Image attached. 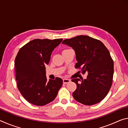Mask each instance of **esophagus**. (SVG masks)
<instances>
[{
	"label": "esophagus",
	"mask_w": 128,
	"mask_h": 128,
	"mask_svg": "<svg viewBox=\"0 0 128 128\" xmlns=\"http://www.w3.org/2000/svg\"><path fill=\"white\" fill-rule=\"evenodd\" d=\"M69 82H70V80L66 79V78L63 79V83L64 84H68V83H69Z\"/></svg>",
	"instance_id": "obj_1"
}]
</instances>
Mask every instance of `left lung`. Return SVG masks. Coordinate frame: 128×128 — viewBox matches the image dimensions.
Segmentation results:
<instances>
[{"label": "left lung", "instance_id": "left-lung-1", "mask_svg": "<svg viewBox=\"0 0 128 128\" xmlns=\"http://www.w3.org/2000/svg\"><path fill=\"white\" fill-rule=\"evenodd\" d=\"M62 44L71 47L76 53V68H81L86 79L72 80L77 85L73 92L76 100L91 106L100 102L111 88L114 75V62L104 44L87 36H78L63 40Z\"/></svg>", "mask_w": 128, "mask_h": 128}]
</instances>
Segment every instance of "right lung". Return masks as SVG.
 Returning a JSON list of instances; mask_svg holds the SVG:
<instances>
[{"instance_id":"add662e5","label":"right lung","mask_w":128,"mask_h":128,"mask_svg":"<svg viewBox=\"0 0 128 128\" xmlns=\"http://www.w3.org/2000/svg\"><path fill=\"white\" fill-rule=\"evenodd\" d=\"M62 39H36L20 49L14 62L17 88L24 98L38 106L51 102L57 96L62 80L56 77L47 80L45 66L51 54Z\"/></svg>"}]
</instances>
